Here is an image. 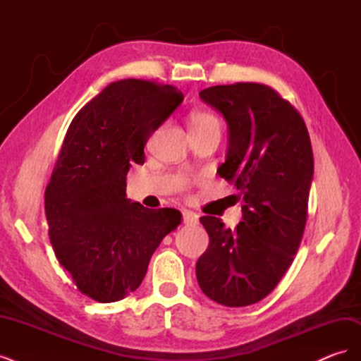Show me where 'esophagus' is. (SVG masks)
Wrapping results in <instances>:
<instances>
[{
    "mask_svg": "<svg viewBox=\"0 0 361 361\" xmlns=\"http://www.w3.org/2000/svg\"><path fill=\"white\" fill-rule=\"evenodd\" d=\"M182 215H183V223L187 224V226L199 224V215L197 214H194L191 211H183Z\"/></svg>",
    "mask_w": 361,
    "mask_h": 361,
    "instance_id": "esophagus-1",
    "label": "esophagus"
}]
</instances>
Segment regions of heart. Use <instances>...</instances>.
<instances>
[{
  "instance_id": "heart-1",
  "label": "heart",
  "mask_w": 361,
  "mask_h": 361,
  "mask_svg": "<svg viewBox=\"0 0 361 361\" xmlns=\"http://www.w3.org/2000/svg\"><path fill=\"white\" fill-rule=\"evenodd\" d=\"M207 128H218L220 129V122L218 118L209 113H195L191 117V129H207Z\"/></svg>"
}]
</instances>
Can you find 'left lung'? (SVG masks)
<instances>
[{
	"mask_svg": "<svg viewBox=\"0 0 361 361\" xmlns=\"http://www.w3.org/2000/svg\"><path fill=\"white\" fill-rule=\"evenodd\" d=\"M228 133L218 174L235 183L243 221L202 216L209 245L195 265L206 297L227 307L264 300L285 276L307 220L313 152L300 113L268 85L236 82L199 93Z\"/></svg>",
	"mask_w": 361,
	"mask_h": 361,
	"instance_id": "1",
	"label": "left lung"
}]
</instances>
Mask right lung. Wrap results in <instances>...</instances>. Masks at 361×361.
Listing matches in <instances>:
<instances>
[{
    "mask_svg": "<svg viewBox=\"0 0 361 361\" xmlns=\"http://www.w3.org/2000/svg\"><path fill=\"white\" fill-rule=\"evenodd\" d=\"M183 94L145 80L113 82L72 120L45 192L49 239L76 288L113 302L143 281L152 255L182 221L173 207L149 209L126 197L130 164Z\"/></svg>",
    "mask_w": 361,
    "mask_h": 361,
    "instance_id": "add662e5",
    "label": "right lung"
}]
</instances>
